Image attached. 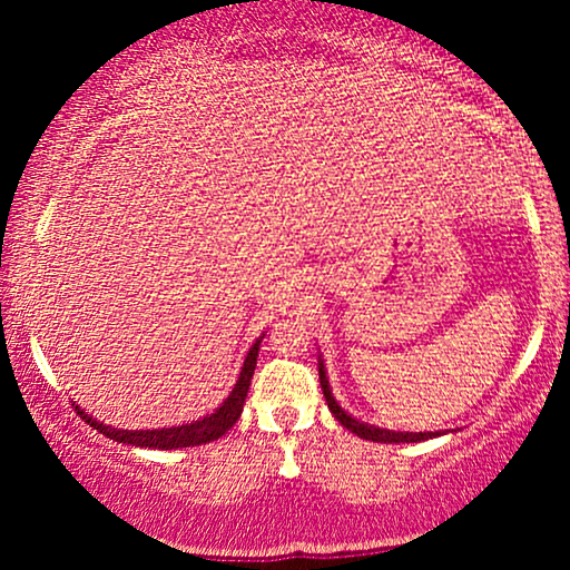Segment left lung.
<instances>
[{
	"instance_id": "8db88e82",
	"label": "left lung",
	"mask_w": 570,
	"mask_h": 570,
	"mask_svg": "<svg viewBox=\"0 0 570 570\" xmlns=\"http://www.w3.org/2000/svg\"><path fill=\"white\" fill-rule=\"evenodd\" d=\"M318 377H322V389H324V399L326 404H330L332 415L337 417L340 423H343L345 429L353 431L356 436H362V440H372V442H421V440H429L431 434H412V431H407V434H399V431H389V429H375V426H367V423L356 421V417H351L348 412H345L340 404L335 402V396H332L330 385H326V375H324V367L318 364Z\"/></svg>"
}]
</instances>
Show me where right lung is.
<instances>
[{"label":"right lung","instance_id":"right-lung-1","mask_svg":"<svg viewBox=\"0 0 570 570\" xmlns=\"http://www.w3.org/2000/svg\"><path fill=\"white\" fill-rule=\"evenodd\" d=\"M257 353H259V340L252 345V351H248L244 370H240L238 383H235L233 394L227 396V402L222 404L217 412H212L208 417H203V421H195V423H187V426L158 429V431H122V429L104 426V423H98V421H94V417L85 415L80 407H75V410L85 423H90V426L98 431V434L109 436V440H117L122 444H136V448L176 450V448H195V444L214 442V440H219L222 434H227V431L235 426V421L240 417V412H244L248 385H252L254 367H257Z\"/></svg>","mask_w":570,"mask_h":570}]
</instances>
